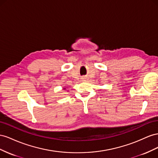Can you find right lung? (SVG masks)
Masks as SVG:
<instances>
[{
    "mask_svg": "<svg viewBox=\"0 0 158 158\" xmlns=\"http://www.w3.org/2000/svg\"><path fill=\"white\" fill-rule=\"evenodd\" d=\"M63 89H64V90H65V89H66V88H65V87H64V88H63Z\"/></svg>",
    "mask_w": 158,
    "mask_h": 158,
    "instance_id": "1",
    "label": "right lung"
}]
</instances>
